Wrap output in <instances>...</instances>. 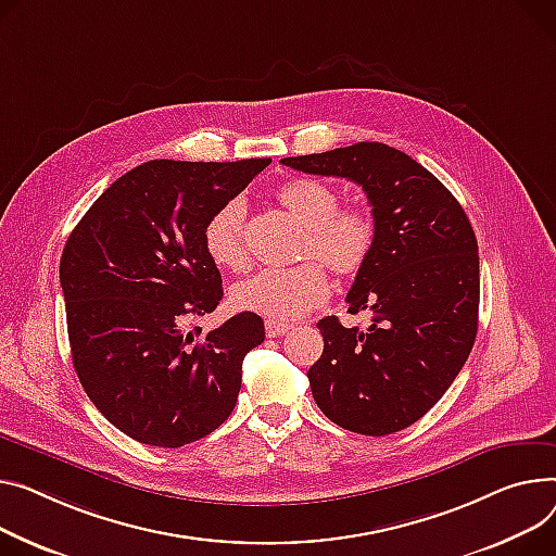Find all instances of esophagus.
I'll use <instances>...</instances> for the list:
<instances>
[{
    "instance_id": "esophagus-1",
    "label": "esophagus",
    "mask_w": 556,
    "mask_h": 556,
    "mask_svg": "<svg viewBox=\"0 0 556 556\" xmlns=\"http://www.w3.org/2000/svg\"><path fill=\"white\" fill-rule=\"evenodd\" d=\"M292 328V324H286V321H277V319H266V332L268 338H279V336H286V332Z\"/></svg>"
}]
</instances>
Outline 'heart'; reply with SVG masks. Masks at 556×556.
<instances>
[{"mask_svg": "<svg viewBox=\"0 0 556 556\" xmlns=\"http://www.w3.org/2000/svg\"><path fill=\"white\" fill-rule=\"evenodd\" d=\"M279 203L306 228V254L338 275L357 273L376 245V218L364 207H340V194L328 182L294 178L277 190ZM245 203L230 199L212 212L203 228V245L220 268L245 266ZM328 298V279L319 264L264 268L232 286L235 308L268 319H298Z\"/></svg>", "mask_w": 556, "mask_h": 556, "instance_id": "heart-1", "label": "heart"}]
</instances>
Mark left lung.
Listing matches in <instances>:
<instances>
[{"mask_svg":"<svg viewBox=\"0 0 556 556\" xmlns=\"http://www.w3.org/2000/svg\"><path fill=\"white\" fill-rule=\"evenodd\" d=\"M317 176L357 182L376 218V245L346 294L368 330L324 317L321 357L308 368L321 414L362 435L420 420L442 397L478 330V243L454 194L412 156L382 142L281 159Z\"/></svg>","mask_w":556,"mask_h":556,"instance_id":"left-lung-1","label":"left lung"}]
</instances>
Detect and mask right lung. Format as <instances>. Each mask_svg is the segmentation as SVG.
Here are the masks:
<instances>
[{"instance_id":"obj_1","label":"right lung","mask_w":556,"mask_h":556,"mask_svg":"<svg viewBox=\"0 0 556 556\" xmlns=\"http://www.w3.org/2000/svg\"><path fill=\"white\" fill-rule=\"evenodd\" d=\"M268 165L142 163L66 239L60 283L73 366L96 409L144 445H190L235 409L243 357L266 338L262 317L239 313L205 338L182 324L224 298L203 245L207 218Z\"/></svg>"}]
</instances>
